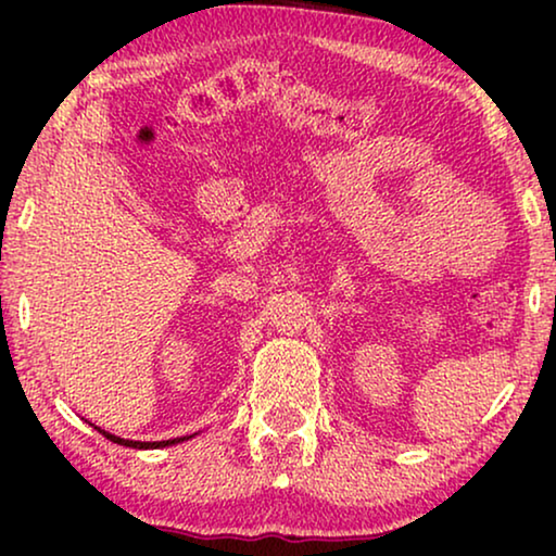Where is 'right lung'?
Masks as SVG:
<instances>
[{"label": "right lung", "instance_id": "add662e5", "mask_svg": "<svg viewBox=\"0 0 556 556\" xmlns=\"http://www.w3.org/2000/svg\"><path fill=\"white\" fill-rule=\"evenodd\" d=\"M98 432H101V435L109 438L111 443H118V445H126V447H166V445L179 443V440H185V438H174V440H156V443H139V440H124V438H116V435H111V432H105V430H98Z\"/></svg>", "mask_w": 556, "mask_h": 556}]
</instances>
